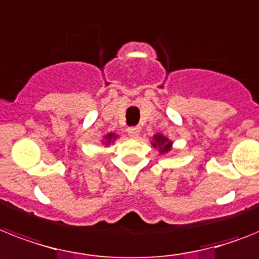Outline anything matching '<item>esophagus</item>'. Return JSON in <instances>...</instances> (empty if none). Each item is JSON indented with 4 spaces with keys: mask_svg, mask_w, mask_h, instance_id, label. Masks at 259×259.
Here are the masks:
<instances>
[{
    "mask_svg": "<svg viewBox=\"0 0 259 259\" xmlns=\"http://www.w3.org/2000/svg\"><path fill=\"white\" fill-rule=\"evenodd\" d=\"M127 132H128V135L131 136V138H138L139 132H140V128H139V127H128Z\"/></svg>",
    "mask_w": 259,
    "mask_h": 259,
    "instance_id": "esophagus-1",
    "label": "esophagus"
}]
</instances>
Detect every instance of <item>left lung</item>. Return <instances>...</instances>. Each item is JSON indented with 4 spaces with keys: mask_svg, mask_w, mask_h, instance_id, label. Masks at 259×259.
<instances>
[{
    "mask_svg": "<svg viewBox=\"0 0 259 259\" xmlns=\"http://www.w3.org/2000/svg\"><path fill=\"white\" fill-rule=\"evenodd\" d=\"M156 147V145H159V148H161V151H168L170 147V143H168V140H166L164 136H160V135H156L155 136V144H153Z\"/></svg>",
    "mask_w": 259,
    "mask_h": 259,
    "instance_id": "8db88e82",
    "label": "left lung"
}]
</instances>
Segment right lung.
<instances>
[{
    "label": "right lung",
    "instance_id": "obj_1",
    "mask_svg": "<svg viewBox=\"0 0 259 259\" xmlns=\"http://www.w3.org/2000/svg\"><path fill=\"white\" fill-rule=\"evenodd\" d=\"M115 138H116V136H115L114 134H110V135H107V136H106V139H107V143H106V144H108V142H110L111 139H115Z\"/></svg>",
    "mask_w": 259,
    "mask_h": 259
}]
</instances>
